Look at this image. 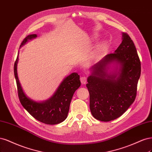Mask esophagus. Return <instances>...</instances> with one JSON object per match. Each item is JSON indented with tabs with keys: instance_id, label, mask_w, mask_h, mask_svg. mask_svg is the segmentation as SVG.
I'll use <instances>...</instances> for the list:
<instances>
[{
	"instance_id": "obj_1",
	"label": "esophagus",
	"mask_w": 152,
	"mask_h": 152,
	"mask_svg": "<svg viewBox=\"0 0 152 152\" xmlns=\"http://www.w3.org/2000/svg\"><path fill=\"white\" fill-rule=\"evenodd\" d=\"M80 81L82 84H86L87 81V77L86 76H82L80 77Z\"/></svg>"
}]
</instances>
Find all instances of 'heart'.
Wrapping results in <instances>:
<instances>
[{"label": "heart", "instance_id": "heart-1", "mask_svg": "<svg viewBox=\"0 0 152 152\" xmlns=\"http://www.w3.org/2000/svg\"><path fill=\"white\" fill-rule=\"evenodd\" d=\"M107 47V43L105 42H102L99 44V45L97 47V50L96 52V56H99L104 52Z\"/></svg>", "mask_w": 152, "mask_h": 152}]
</instances>
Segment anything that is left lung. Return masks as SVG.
<instances>
[{"instance_id":"1","label":"left lung","mask_w":152,"mask_h":152,"mask_svg":"<svg viewBox=\"0 0 152 152\" xmlns=\"http://www.w3.org/2000/svg\"><path fill=\"white\" fill-rule=\"evenodd\" d=\"M114 53L105 56L90 69L86 87L90 108L97 120L108 122L128 109L136 96L141 63L134 44L127 33Z\"/></svg>"}]
</instances>
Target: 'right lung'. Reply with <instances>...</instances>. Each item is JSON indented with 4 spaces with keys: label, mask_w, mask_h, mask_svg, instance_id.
<instances>
[{
    "label": "right lung",
    "mask_w": 152,
    "mask_h": 152,
    "mask_svg": "<svg viewBox=\"0 0 152 152\" xmlns=\"http://www.w3.org/2000/svg\"><path fill=\"white\" fill-rule=\"evenodd\" d=\"M37 37L36 34L28 35L22 42L20 47ZM18 59V56L14 63V72L18 96L23 107L34 118L44 124L53 125L63 122L67 117L72 96L81 86L80 75L76 72L72 73L64 79L50 99L43 102H36L27 96L22 88L17 72Z\"/></svg>",
    "instance_id": "1"
}]
</instances>
